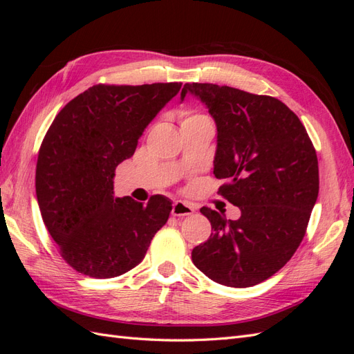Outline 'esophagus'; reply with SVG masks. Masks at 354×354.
Returning <instances> with one entry per match:
<instances>
[{"label": "esophagus", "mask_w": 354, "mask_h": 354, "mask_svg": "<svg viewBox=\"0 0 354 354\" xmlns=\"http://www.w3.org/2000/svg\"><path fill=\"white\" fill-rule=\"evenodd\" d=\"M195 212V208L189 205V203L183 202V201H176L173 203V209H171V214L176 217H186V216H192Z\"/></svg>", "instance_id": "34e87169"}]
</instances>
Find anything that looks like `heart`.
Returning a JSON list of instances; mask_svg holds the SVG:
<instances>
[{"instance_id":"b5f03b06","label":"heart","mask_w":354,"mask_h":354,"mask_svg":"<svg viewBox=\"0 0 354 354\" xmlns=\"http://www.w3.org/2000/svg\"><path fill=\"white\" fill-rule=\"evenodd\" d=\"M199 120H207L205 116H202V115H187L186 118H185V121H199ZM183 121V122H185Z\"/></svg>"}]
</instances>
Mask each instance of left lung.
<instances>
[{
  "mask_svg": "<svg viewBox=\"0 0 354 354\" xmlns=\"http://www.w3.org/2000/svg\"><path fill=\"white\" fill-rule=\"evenodd\" d=\"M217 125L214 176L241 217L202 207L212 227L192 261L211 281L246 288L269 279L301 243L319 194V167L304 125L285 103L227 85L185 84Z\"/></svg>",
  "mask_w": 354,
  "mask_h": 354,
  "instance_id": "8db88e82",
  "label": "left lung"
}]
</instances>
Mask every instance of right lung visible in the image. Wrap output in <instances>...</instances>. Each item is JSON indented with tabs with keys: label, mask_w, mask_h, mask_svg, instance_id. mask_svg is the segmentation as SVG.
<instances>
[{
	"label": "right lung",
	"mask_w": 354,
	"mask_h": 354,
	"mask_svg": "<svg viewBox=\"0 0 354 354\" xmlns=\"http://www.w3.org/2000/svg\"><path fill=\"white\" fill-rule=\"evenodd\" d=\"M181 82L93 85L63 108L42 140L35 174L42 220L65 261L95 279L140 263L173 209L162 195L146 205L115 198V169Z\"/></svg>",
	"instance_id": "add662e5"
}]
</instances>
